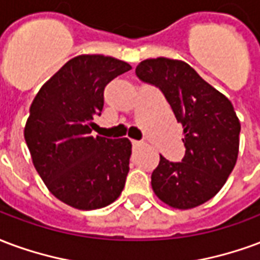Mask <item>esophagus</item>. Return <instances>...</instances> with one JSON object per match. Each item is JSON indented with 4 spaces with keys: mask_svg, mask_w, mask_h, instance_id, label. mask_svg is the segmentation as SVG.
<instances>
[{
    "mask_svg": "<svg viewBox=\"0 0 260 260\" xmlns=\"http://www.w3.org/2000/svg\"><path fill=\"white\" fill-rule=\"evenodd\" d=\"M132 144L134 145V147H138V145H141V141H137V140H132Z\"/></svg>",
    "mask_w": 260,
    "mask_h": 260,
    "instance_id": "1",
    "label": "esophagus"
}]
</instances>
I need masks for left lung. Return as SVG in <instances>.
<instances>
[{
  "instance_id": "8db88e82",
  "label": "left lung",
  "mask_w": 260,
  "mask_h": 260,
  "mask_svg": "<svg viewBox=\"0 0 260 260\" xmlns=\"http://www.w3.org/2000/svg\"><path fill=\"white\" fill-rule=\"evenodd\" d=\"M136 75L159 87L184 134L181 162H169L160 155L151 176L153 192L174 209L205 204L221 190L236 166L241 124L233 104L183 60L145 59Z\"/></svg>"
}]
</instances>
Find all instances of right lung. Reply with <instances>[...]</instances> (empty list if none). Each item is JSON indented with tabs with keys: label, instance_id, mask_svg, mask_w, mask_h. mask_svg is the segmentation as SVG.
Returning a JSON list of instances; mask_svg holds the SVG:
<instances>
[{
	"label": "right lung",
	"instance_id": "1",
	"mask_svg": "<svg viewBox=\"0 0 260 260\" xmlns=\"http://www.w3.org/2000/svg\"><path fill=\"white\" fill-rule=\"evenodd\" d=\"M132 69L105 55H79L68 60L34 96L24 126L37 173L50 192L80 210L108 206L122 194L132 143L91 132L104 108V88Z\"/></svg>",
	"mask_w": 260,
	"mask_h": 260
}]
</instances>
